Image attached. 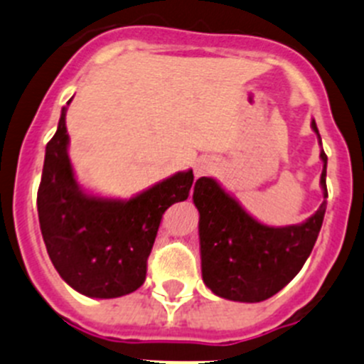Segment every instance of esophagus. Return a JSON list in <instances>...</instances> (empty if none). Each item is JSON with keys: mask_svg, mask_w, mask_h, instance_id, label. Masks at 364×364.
Returning a JSON list of instances; mask_svg holds the SVG:
<instances>
[{"mask_svg": "<svg viewBox=\"0 0 364 364\" xmlns=\"http://www.w3.org/2000/svg\"><path fill=\"white\" fill-rule=\"evenodd\" d=\"M214 168H216V161L213 157H202L195 166V176L198 178V176L209 175L214 171Z\"/></svg>", "mask_w": 364, "mask_h": 364, "instance_id": "1", "label": "esophagus"}]
</instances>
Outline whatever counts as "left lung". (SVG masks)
<instances>
[{
	"label": "left lung",
	"mask_w": 364,
	"mask_h": 364,
	"mask_svg": "<svg viewBox=\"0 0 364 364\" xmlns=\"http://www.w3.org/2000/svg\"><path fill=\"white\" fill-rule=\"evenodd\" d=\"M311 128L320 132L311 121ZM320 186L327 198V155ZM193 202L200 213V257L202 277L207 288L221 299L234 302H262L288 286L311 255L323 223L327 202L299 225L269 227L247 213L216 180H196Z\"/></svg>",
	"instance_id": "1"
}]
</instances>
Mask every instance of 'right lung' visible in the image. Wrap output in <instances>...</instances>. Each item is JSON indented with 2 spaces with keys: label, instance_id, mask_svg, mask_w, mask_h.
Returning <instances> with one entry per match:
<instances>
[{
  "label": "right lung",
  "instance_id": "add662e5",
  "mask_svg": "<svg viewBox=\"0 0 364 364\" xmlns=\"http://www.w3.org/2000/svg\"><path fill=\"white\" fill-rule=\"evenodd\" d=\"M65 112L68 107L46 144L37 193L43 240L73 289L91 299H117L143 286L162 214L188 200L195 176L193 169L178 171L128 200L91 195L78 186L69 161Z\"/></svg>",
  "mask_w": 364,
  "mask_h": 364
}]
</instances>
